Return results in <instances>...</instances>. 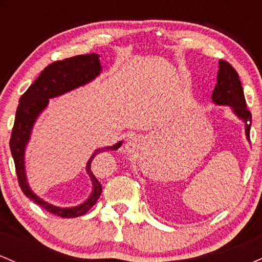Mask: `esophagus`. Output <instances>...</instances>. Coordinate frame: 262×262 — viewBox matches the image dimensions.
Here are the masks:
<instances>
[{
    "mask_svg": "<svg viewBox=\"0 0 262 262\" xmlns=\"http://www.w3.org/2000/svg\"><path fill=\"white\" fill-rule=\"evenodd\" d=\"M138 146V140L135 137H130L127 141V144H125V151L127 152H133L135 151V149H137Z\"/></svg>",
    "mask_w": 262,
    "mask_h": 262,
    "instance_id": "obj_1",
    "label": "esophagus"
}]
</instances>
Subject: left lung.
I'll return each instance as SVG.
<instances>
[{
    "mask_svg": "<svg viewBox=\"0 0 262 262\" xmlns=\"http://www.w3.org/2000/svg\"><path fill=\"white\" fill-rule=\"evenodd\" d=\"M212 101L215 104H227L233 112L245 122V134L250 140L251 112L246 108V101L242 82L235 69L225 60H219L217 85L212 93ZM251 123H249L248 122Z\"/></svg>",
    "mask_w": 262,
    "mask_h": 262,
    "instance_id": "left-lung-1",
    "label": "left lung"
}]
</instances>
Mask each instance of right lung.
<instances>
[{
	"label": "right lung",
	"mask_w": 262,
	"mask_h": 262,
	"mask_svg": "<svg viewBox=\"0 0 262 262\" xmlns=\"http://www.w3.org/2000/svg\"><path fill=\"white\" fill-rule=\"evenodd\" d=\"M100 55L97 54H86V55H76L73 58L54 61L41 71L37 80L28 87V90L20 96L19 104L17 107L14 125L12 129L10 148L16 166V173L19 187L27 197L31 198L33 202L38 206L43 207L52 214L61 218H76L86 214L90 209L95 206L97 200L101 196L102 186L100 181L96 179L91 171V162L98 152L108 151V150H117L122 145V141L114 144L113 146L97 149L93 152L90 160L87 161V173L91 177L93 189L89 200L82 204L71 208H60L53 204H49L40 200L29 187L27 182L26 169H25V150L26 145L31 138L32 128L35 119L38 118L41 111L49 103V98L58 97L60 95L77 89V87L86 85L92 81L101 73Z\"/></svg>",
	"instance_id": "add662e5"
}]
</instances>
